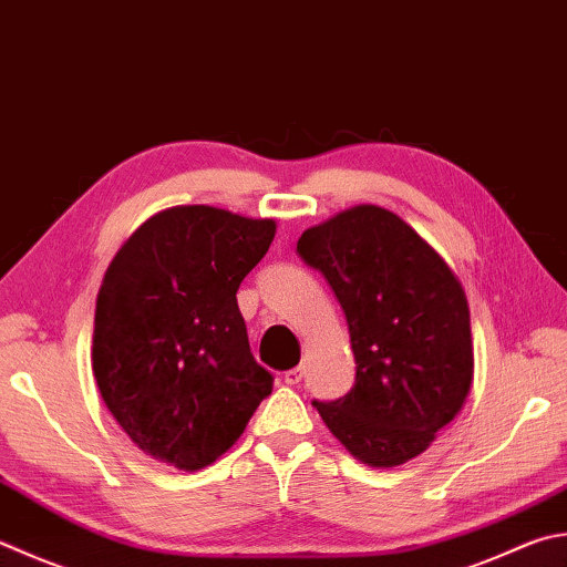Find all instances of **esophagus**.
Here are the masks:
<instances>
[{
	"label": "esophagus",
	"mask_w": 567,
	"mask_h": 567,
	"mask_svg": "<svg viewBox=\"0 0 567 567\" xmlns=\"http://www.w3.org/2000/svg\"><path fill=\"white\" fill-rule=\"evenodd\" d=\"M301 380H303V370L301 368H291V370L284 372V382L286 384H298Z\"/></svg>",
	"instance_id": "obj_1"
}]
</instances>
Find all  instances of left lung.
<instances>
[{
    "label": "left lung",
    "mask_w": 567,
    "mask_h": 567,
    "mask_svg": "<svg viewBox=\"0 0 567 567\" xmlns=\"http://www.w3.org/2000/svg\"><path fill=\"white\" fill-rule=\"evenodd\" d=\"M296 249L333 288L355 355L352 390L313 408L362 464L390 468L420 456L472 390L462 281L408 221L378 205L316 224Z\"/></svg>",
    "instance_id": "1"
}]
</instances>
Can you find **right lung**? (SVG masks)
Returning a JSON list of instances; mask_svg holds the SVG:
<instances>
[{
  "mask_svg": "<svg viewBox=\"0 0 567 567\" xmlns=\"http://www.w3.org/2000/svg\"><path fill=\"white\" fill-rule=\"evenodd\" d=\"M274 234V219L185 205L143 221L113 256L95 298L93 375L115 422L157 462H217L271 394L237 291Z\"/></svg>",
  "mask_w": 567,
  "mask_h": 567,
  "instance_id": "add662e5",
  "label": "right lung"
}]
</instances>
